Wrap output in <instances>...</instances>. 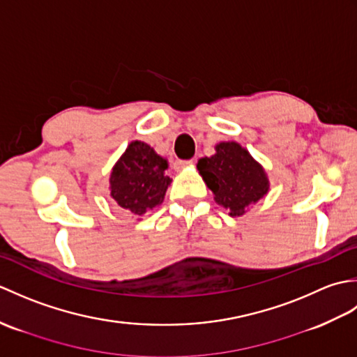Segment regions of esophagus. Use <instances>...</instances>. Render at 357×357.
<instances>
[{"mask_svg":"<svg viewBox=\"0 0 357 357\" xmlns=\"http://www.w3.org/2000/svg\"><path fill=\"white\" fill-rule=\"evenodd\" d=\"M193 164V161L192 159H178L176 162H174V169H184V167H188V165H192Z\"/></svg>","mask_w":357,"mask_h":357,"instance_id":"obj_1","label":"esophagus"}]
</instances>
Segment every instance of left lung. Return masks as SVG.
<instances>
[{
	"instance_id": "1",
	"label": "left lung",
	"mask_w": 357,
	"mask_h": 357,
	"mask_svg": "<svg viewBox=\"0 0 357 357\" xmlns=\"http://www.w3.org/2000/svg\"><path fill=\"white\" fill-rule=\"evenodd\" d=\"M215 149L213 156L199 159L198 170L219 206L230 216H242L268 193L267 173L238 142H219Z\"/></svg>"
}]
</instances>
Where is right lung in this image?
Segmentation results:
<instances>
[{"label":"right lung","instance_id":"obj_1","mask_svg":"<svg viewBox=\"0 0 357 357\" xmlns=\"http://www.w3.org/2000/svg\"><path fill=\"white\" fill-rule=\"evenodd\" d=\"M169 164L149 144L133 141L113 165L110 196L121 208L142 216L162 204L172 179L165 176Z\"/></svg>","mask_w":357,"mask_h":357}]
</instances>
